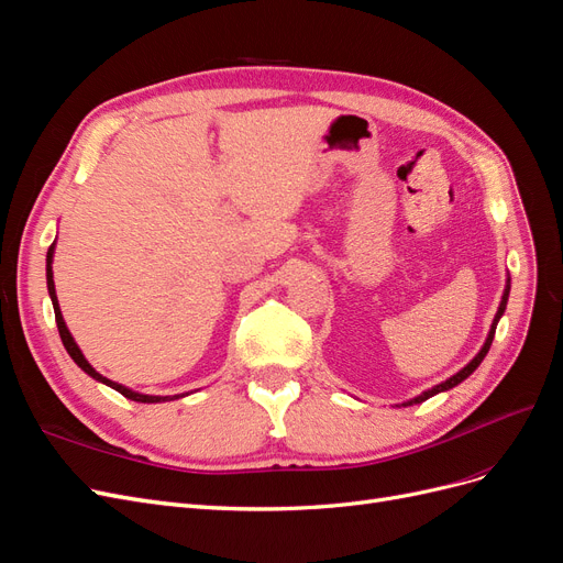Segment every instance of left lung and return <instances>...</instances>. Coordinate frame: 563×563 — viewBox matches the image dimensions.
Instances as JSON below:
<instances>
[{
  "label": "left lung",
  "mask_w": 563,
  "mask_h": 563,
  "mask_svg": "<svg viewBox=\"0 0 563 563\" xmlns=\"http://www.w3.org/2000/svg\"><path fill=\"white\" fill-rule=\"evenodd\" d=\"M507 296H509V279H507V288H505V296H503V302H500V308H498V314H496V319H493V327H490V331H488V338H486V343H484V347H482V352L474 356V360L463 368V371H457L453 378H449L446 383H441V385H437V387H432V389H428V391H422L420 397H416L413 401H408V404H420V401H424V399H430V397H434V395H439V391H444V389H451V387H455L457 383H463L470 373L479 366L482 362H484V356H486V352L490 350V343H493V335H496V327H498V319L503 317V312H505V305H507ZM406 404V406H408Z\"/></svg>",
  "instance_id": "left-lung-1"
}]
</instances>
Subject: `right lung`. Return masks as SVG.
Instances as JSON below:
<instances>
[{"label":"right lung","mask_w":563,"mask_h":563,"mask_svg":"<svg viewBox=\"0 0 563 563\" xmlns=\"http://www.w3.org/2000/svg\"><path fill=\"white\" fill-rule=\"evenodd\" d=\"M51 255H54V246L48 249V253H46V284H48V296H51V302H54V312H56V323H58V333H60V340H63V345H65V350H67V354L73 356L75 360V364L84 371V373H89L91 378H96V380H100V383H106V385H110L112 389H117L119 395H124L126 399H131V401H141V404H157V401H166V397H147V395H139V391H131V389H126V387H122V385H117V383H112V380H108V378H103L100 376V373L84 360V354L79 352V347H77V343L73 340V335H70V331H67V327H65V321H63V314H60V308H58V298H56V288H54V272H51ZM174 399V397H172Z\"/></svg>","instance_id":"obj_1"}]
</instances>
